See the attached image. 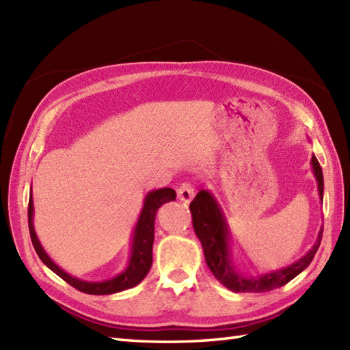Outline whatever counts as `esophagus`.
I'll list each match as a JSON object with an SVG mask.
<instances>
[{"label":"esophagus","instance_id":"34e87169","mask_svg":"<svg viewBox=\"0 0 350 350\" xmlns=\"http://www.w3.org/2000/svg\"><path fill=\"white\" fill-rule=\"evenodd\" d=\"M196 196V189L194 187H192L191 183H182L179 189H177V197H179V200H182L183 203H189L192 198H194Z\"/></svg>","mask_w":350,"mask_h":350}]
</instances>
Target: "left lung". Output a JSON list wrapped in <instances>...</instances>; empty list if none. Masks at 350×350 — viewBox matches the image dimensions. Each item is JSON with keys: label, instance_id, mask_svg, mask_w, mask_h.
I'll list each match as a JSON object with an SVG mask.
<instances>
[{"label": "left lung", "instance_id": "obj_1", "mask_svg": "<svg viewBox=\"0 0 350 350\" xmlns=\"http://www.w3.org/2000/svg\"><path fill=\"white\" fill-rule=\"evenodd\" d=\"M313 173L317 180L319 196L323 200V173L322 167L316 156L311 158ZM192 215V226L197 237L202 242L206 263L211 272L215 275L222 286L236 293H262L269 290L278 288L292 281L296 275H299L314 258L316 251L322 241L323 228L319 232L316 243L306 256L301 257L298 262L292 263L280 271L258 275V277H245L236 271L232 262V247H230V228L224 218L221 207L217 200L209 191L202 189L189 204Z\"/></svg>", "mask_w": 350, "mask_h": 350}]
</instances>
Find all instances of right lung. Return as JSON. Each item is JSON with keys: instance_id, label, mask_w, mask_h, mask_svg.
Here are the masks:
<instances>
[{"instance_id": "add662e5", "label": "right lung", "mask_w": 350, "mask_h": 350, "mask_svg": "<svg viewBox=\"0 0 350 350\" xmlns=\"http://www.w3.org/2000/svg\"><path fill=\"white\" fill-rule=\"evenodd\" d=\"M176 200V191L171 188H162L148 192L144 198L143 209H141L139 218L137 221L135 230H133L132 237V248H131V257L129 263L126 269L116 275L111 280L107 281H84L72 277L68 272H64L62 267H58L51 257L44 252L43 247L37 239L34 224H33V197H29L28 203V228L29 236H31L33 247L40 257L42 262L46 265L52 272H55L58 277H62L66 282H69L72 287L78 288L79 292H84L88 295H111L122 292V290L135 287L144 280L146 275L150 271V266L153 262L152 257V248H153V239H154V217L162 204L168 202H174Z\"/></svg>"}]
</instances>
